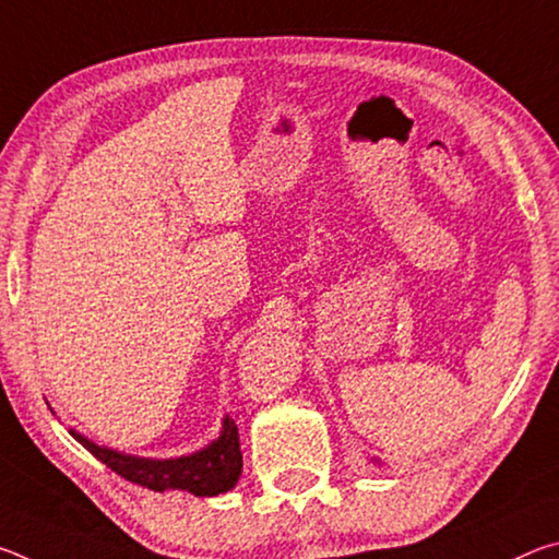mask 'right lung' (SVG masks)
<instances>
[{"label": "right lung", "mask_w": 559, "mask_h": 559, "mask_svg": "<svg viewBox=\"0 0 559 559\" xmlns=\"http://www.w3.org/2000/svg\"><path fill=\"white\" fill-rule=\"evenodd\" d=\"M71 437L86 447L93 456L106 463L110 471H116L130 484H138L157 493L165 490H187L192 496H219L231 490L236 480L241 476V447H239V429L234 419L226 416L224 431L212 447H206L200 453L173 461H153L126 456L98 443L88 441L81 433L71 429Z\"/></svg>", "instance_id": "1"}]
</instances>
